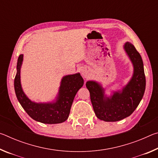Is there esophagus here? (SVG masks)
<instances>
[{"mask_svg": "<svg viewBox=\"0 0 158 158\" xmlns=\"http://www.w3.org/2000/svg\"><path fill=\"white\" fill-rule=\"evenodd\" d=\"M88 73H89V69L87 68H84L81 70V74L85 77H86L88 76Z\"/></svg>", "mask_w": 158, "mask_h": 158, "instance_id": "34e87169", "label": "esophagus"}]
</instances>
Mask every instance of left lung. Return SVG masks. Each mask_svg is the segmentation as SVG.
I'll return each instance as SVG.
<instances>
[{"label": "left lung", "instance_id": "left-lung-1", "mask_svg": "<svg viewBox=\"0 0 158 158\" xmlns=\"http://www.w3.org/2000/svg\"><path fill=\"white\" fill-rule=\"evenodd\" d=\"M123 49L133 66L132 76L127 84L107 95L101 83L89 80L85 84L93 110L102 121H118L130 116L139 105L145 92L146 77L141 55L130 42H125Z\"/></svg>", "mask_w": 158, "mask_h": 158}]
</instances>
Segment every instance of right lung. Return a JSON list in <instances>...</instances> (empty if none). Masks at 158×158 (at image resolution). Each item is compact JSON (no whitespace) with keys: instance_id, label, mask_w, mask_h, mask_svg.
<instances>
[{"instance_id":"obj_1","label":"right lung","mask_w":158,"mask_h":158,"mask_svg":"<svg viewBox=\"0 0 158 158\" xmlns=\"http://www.w3.org/2000/svg\"><path fill=\"white\" fill-rule=\"evenodd\" d=\"M23 55L18 58L17 74L15 78V90L18 101L29 116L37 122L45 124H56L68 118L72 105L77 93L84 85L79 73L65 75L61 79L58 92L55 99L47 102L32 101L25 94L21 83V68Z\"/></svg>"}]
</instances>
